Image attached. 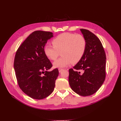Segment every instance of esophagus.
I'll return each mask as SVG.
<instances>
[{"mask_svg": "<svg viewBox=\"0 0 121 121\" xmlns=\"http://www.w3.org/2000/svg\"><path fill=\"white\" fill-rule=\"evenodd\" d=\"M58 70H59V72H61V71H62V70H63V69H61V68H59V69H58Z\"/></svg>", "mask_w": 121, "mask_h": 121, "instance_id": "esophagus-1", "label": "esophagus"}]
</instances>
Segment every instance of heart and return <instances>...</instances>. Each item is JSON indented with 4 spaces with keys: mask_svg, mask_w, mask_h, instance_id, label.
Returning <instances> with one entry per match:
<instances>
[{
    "mask_svg": "<svg viewBox=\"0 0 121 121\" xmlns=\"http://www.w3.org/2000/svg\"><path fill=\"white\" fill-rule=\"evenodd\" d=\"M53 45H46L43 48L45 55L55 60L61 51V58L53 62L56 68H63L71 63L76 64L83 58L86 51L87 42L83 35L71 33H63L52 40Z\"/></svg>",
    "mask_w": 121,
    "mask_h": 121,
    "instance_id": "1",
    "label": "heart"
}]
</instances>
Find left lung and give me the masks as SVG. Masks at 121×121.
Masks as SVG:
<instances>
[{
	"mask_svg": "<svg viewBox=\"0 0 121 121\" xmlns=\"http://www.w3.org/2000/svg\"><path fill=\"white\" fill-rule=\"evenodd\" d=\"M81 30L86 39V49L81 60L73 69H69V82L76 94L88 96L96 92L105 80L106 56L101 41L96 35L89 30Z\"/></svg>",
	"mask_w": 121,
	"mask_h": 121,
	"instance_id": "left-lung-1",
	"label": "left lung"
}]
</instances>
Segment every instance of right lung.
Instances as JSON below:
<instances>
[{
  "instance_id": "1",
  "label": "right lung",
  "mask_w": 121,
  "mask_h": 121,
  "mask_svg": "<svg viewBox=\"0 0 121 121\" xmlns=\"http://www.w3.org/2000/svg\"><path fill=\"white\" fill-rule=\"evenodd\" d=\"M53 34L43 30L33 32L15 53L14 69L17 84L25 94L33 99H44L55 88L58 69L47 71L52 65L43 51L47 40Z\"/></svg>"
}]
</instances>
